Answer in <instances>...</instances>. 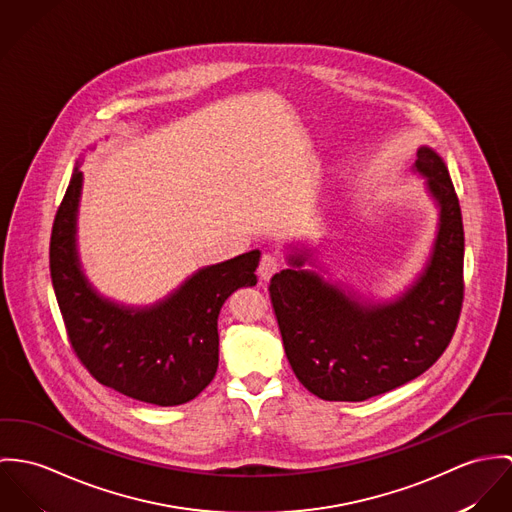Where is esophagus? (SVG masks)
Wrapping results in <instances>:
<instances>
[{
	"label": "esophagus",
	"mask_w": 512,
	"mask_h": 512,
	"mask_svg": "<svg viewBox=\"0 0 512 512\" xmlns=\"http://www.w3.org/2000/svg\"><path fill=\"white\" fill-rule=\"evenodd\" d=\"M279 267H281L279 259H277L275 255H271V253H265V255L261 257V261H259L257 273H259V277H261L263 281H269V279L279 271Z\"/></svg>",
	"instance_id": "esophagus-1"
}]
</instances>
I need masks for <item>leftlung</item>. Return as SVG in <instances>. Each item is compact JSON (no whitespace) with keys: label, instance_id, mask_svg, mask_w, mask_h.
Returning <instances> with one entry per match:
<instances>
[{"label":"left lung","instance_id":"obj_1","mask_svg":"<svg viewBox=\"0 0 512 512\" xmlns=\"http://www.w3.org/2000/svg\"><path fill=\"white\" fill-rule=\"evenodd\" d=\"M412 171L424 176L440 220L424 271L400 296L379 302L332 283L304 269L310 255L302 249L271 279L284 353L316 397L359 402L389 393L430 369L452 341L463 302L461 208L434 149L420 147Z\"/></svg>","mask_w":512,"mask_h":512}]
</instances>
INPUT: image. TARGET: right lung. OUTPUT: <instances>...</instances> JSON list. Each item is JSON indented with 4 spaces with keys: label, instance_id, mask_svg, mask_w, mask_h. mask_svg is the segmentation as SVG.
Masks as SVG:
<instances>
[{
    "label": "right lung",
    "instance_id": "obj_1",
    "mask_svg": "<svg viewBox=\"0 0 512 512\" xmlns=\"http://www.w3.org/2000/svg\"><path fill=\"white\" fill-rule=\"evenodd\" d=\"M74 167L51 233V279L68 340L90 375L125 397L176 406L198 397L218 371V316L229 294L255 286L261 251L198 269L169 296L127 306L100 294L82 271Z\"/></svg>",
    "mask_w": 512,
    "mask_h": 512
}]
</instances>
